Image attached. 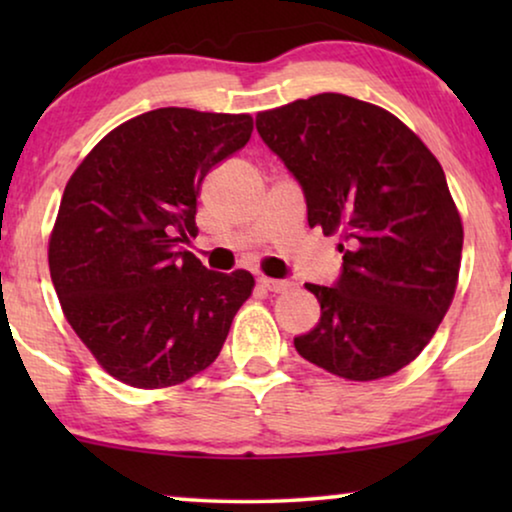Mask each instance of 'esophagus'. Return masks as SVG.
I'll list each match as a JSON object with an SVG mask.
<instances>
[{"instance_id": "34e87169", "label": "esophagus", "mask_w": 512, "mask_h": 512, "mask_svg": "<svg viewBox=\"0 0 512 512\" xmlns=\"http://www.w3.org/2000/svg\"><path fill=\"white\" fill-rule=\"evenodd\" d=\"M258 284H261L263 289L272 291V293H282V291L289 289V282H286V279H270V277H261V279H258Z\"/></svg>"}]
</instances>
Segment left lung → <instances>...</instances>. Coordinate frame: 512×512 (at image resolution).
I'll list each match as a JSON object with an SVG mask.
<instances>
[{
	"instance_id": "left-lung-1",
	"label": "left lung",
	"mask_w": 512,
	"mask_h": 512,
	"mask_svg": "<svg viewBox=\"0 0 512 512\" xmlns=\"http://www.w3.org/2000/svg\"><path fill=\"white\" fill-rule=\"evenodd\" d=\"M256 130L303 188L307 223L345 242L333 286L305 284L321 319L293 347L347 380L398 373L457 289L464 228L443 167L394 114L340 93L263 111Z\"/></svg>"
}]
</instances>
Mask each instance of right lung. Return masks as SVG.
Returning a JSON list of instances; mask_svg holds the SVG:
<instances>
[{
    "label": "right lung",
    "mask_w": 512,
    "mask_h": 512,
    "mask_svg": "<svg viewBox=\"0 0 512 512\" xmlns=\"http://www.w3.org/2000/svg\"><path fill=\"white\" fill-rule=\"evenodd\" d=\"M247 114L165 107L111 130L62 195L48 265L62 312L97 363L160 389L212 366L251 296L247 270H207L184 244L209 170L249 142Z\"/></svg>",
    "instance_id": "1"
}]
</instances>
